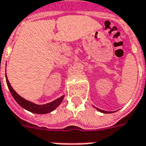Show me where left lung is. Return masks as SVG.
Wrapping results in <instances>:
<instances>
[{
  "label": "left lung",
  "mask_w": 146,
  "mask_h": 146,
  "mask_svg": "<svg viewBox=\"0 0 146 146\" xmlns=\"http://www.w3.org/2000/svg\"><path fill=\"white\" fill-rule=\"evenodd\" d=\"M96 109V110H98V111H100V112H102V113H113V112H114V111H103V110H101V109L99 108H96V107H94Z\"/></svg>",
  "instance_id": "8db88e82"
}]
</instances>
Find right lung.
I'll list each match as a JSON object with an SVG mask.
<instances>
[{"mask_svg":"<svg viewBox=\"0 0 146 146\" xmlns=\"http://www.w3.org/2000/svg\"><path fill=\"white\" fill-rule=\"evenodd\" d=\"M7 65V64H6ZM6 81H7V84L8 89L10 90V93L15 99V101L23 108L26 109L28 111H30L32 113H38V114H45V113H50L51 111L57 108V107L59 106L62 101L64 100V96H62L61 97L58 98L54 101H53L51 102L47 103L44 104H37L33 103V102L28 101V100L25 99L23 97L18 95L14 89H13V87L11 86L10 82L7 79V76L6 75Z\"/></svg>","mask_w":146,"mask_h":146,"instance_id":"obj_1","label":"right lung"}]
</instances>
